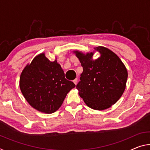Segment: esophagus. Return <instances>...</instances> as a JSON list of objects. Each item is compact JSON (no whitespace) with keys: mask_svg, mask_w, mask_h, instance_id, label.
Wrapping results in <instances>:
<instances>
[{"mask_svg":"<svg viewBox=\"0 0 150 150\" xmlns=\"http://www.w3.org/2000/svg\"><path fill=\"white\" fill-rule=\"evenodd\" d=\"M73 83H74L75 85H77V78H76L75 79L73 80Z\"/></svg>","mask_w":150,"mask_h":150,"instance_id":"34e87169","label":"esophagus"}]
</instances>
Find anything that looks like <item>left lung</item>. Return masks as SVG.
<instances>
[{
  "mask_svg": "<svg viewBox=\"0 0 150 150\" xmlns=\"http://www.w3.org/2000/svg\"><path fill=\"white\" fill-rule=\"evenodd\" d=\"M94 49L93 52L86 54L73 51L83 69L76 87L88 107L102 110L110 108L120 99L126 88L128 71L112 51L103 46ZM96 50L100 53V57L93 60Z\"/></svg>",
  "mask_w": 150,
  "mask_h": 150,
  "instance_id": "8db88e82",
  "label": "left lung"
}]
</instances>
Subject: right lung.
I'll list each match as a JSON object with an SVG mask.
<instances>
[{
    "label": "right lung",
    "mask_w": 150,
    "mask_h": 150,
    "mask_svg": "<svg viewBox=\"0 0 150 150\" xmlns=\"http://www.w3.org/2000/svg\"><path fill=\"white\" fill-rule=\"evenodd\" d=\"M20 88L29 105L41 112L52 114L63 104L67 94L75 88L65 73L57 58L51 62L45 53L36 55L22 70Z\"/></svg>",
    "instance_id": "obj_1"
}]
</instances>
